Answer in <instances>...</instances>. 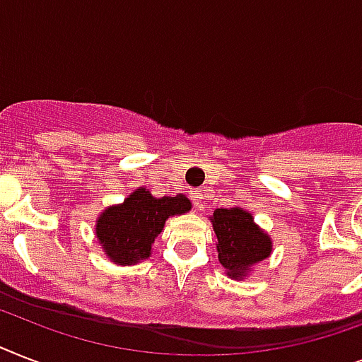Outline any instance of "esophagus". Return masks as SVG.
<instances>
[{"label":"esophagus","mask_w":362,"mask_h":362,"mask_svg":"<svg viewBox=\"0 0 362 362\" xmlns=\"http://www.w3.org/2000/svg\"><path fill=\"white\" fill-rule=\"evenodd\" d=\"M192 203L195 209H203L204 203V189L203 187H197V189H193L192 192Z\"/></svg>","instance_id":"obj_1"}]
</instances>
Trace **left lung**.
<instances>
[{
	"instance_id": "1",
	"label": "left lung",
	"mask_w": 362,
	"mask_h": 362,
	"mask_svg": "<svg viewBox=\"0 0 362 362\" xmlns=\"http://www.w3.org/2000/svg\"><path fill=\"white\" fill-rule=\"evenodd\" d=\"M218 257L227 276L242 278L246 270L269 257L272 242L255 223L250 212L242 209H216L212 218Z\"/></svg>"
}]
</instances>
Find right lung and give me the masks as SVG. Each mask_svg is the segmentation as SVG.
I'll return each instance as SVG.
<instances>
[{
    "label": "right lung",
    "mask_w": 362,
    "mask_h": 362,
    "mask_svg": "<svg viewBox=\"0 0 362 362\" xmlns=\"http://www.w3.org/2000/svg\"><path fill=\"white\" fill-rule=\"evenodd\" d=\"M192 203L184 195L156 199L144 187L136 189L120 206H110L99 216L98 238L105 252L118 264L139 263L150 250L169 216L184 214Z\"/></svg>",
    "instance_id": "obj_1"
}]
</instances>
